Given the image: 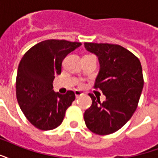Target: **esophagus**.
Listing matches in <instances>:
<instances>
[{"instance_id": "1", "label": "esophagus", "mask_w": 158, "mask_h": 158, "mask_svg": "<svg viewBox=\"0 0 158 158\" xmlns=\"http://www.w3.org/2000/svg\"><path fill=\"white\" fill-rule=\"evenodd\" d=\"M74 94H75V97H76V98H79V97H80V96L83 95V93H82L80 90H75V91H74Z\"/></svg>"}]
</instances>
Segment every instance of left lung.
<instances>
[{"label":"left lung","mask_w":158,"mask_h":158,"mask_svg":"<svg viewBox=\"0 0 158 158\" xmlns=\"http://www.w3.org/2000/svg\"><path fill=\"white\" fill-rule=\"evenodd\" d=\"M84 47L98 57L100 69L94 88L106 97L101 103L89 94L92 105L84 112V122L96 134H111L126 124L138 107L144 83L140 60L118 44L86 42Z\"/></svg>","instance_id":"1"}]
</instances>
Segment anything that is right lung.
Masks as SVG:
<instances>
[{
  "label": "right lung",
  "instance_id": "add662e5",
  "mask_svg": "<svg viewBox=\"0 0 158 158\" xmlns=\"http://www.w3.org/2000/svg\"><path fill=\"white\" fill-rule=\"evenodd\" d=\"M79 42L48 40L24 55L18 66L16 98L28 121L40 130L59 127L65 111L75 99L73 91L60 94L53 89V80L61 74L62 61L81 45Z\"/></svg>",
  "mask_w": 158,
  "mask_h": 158
}]
</instances>
